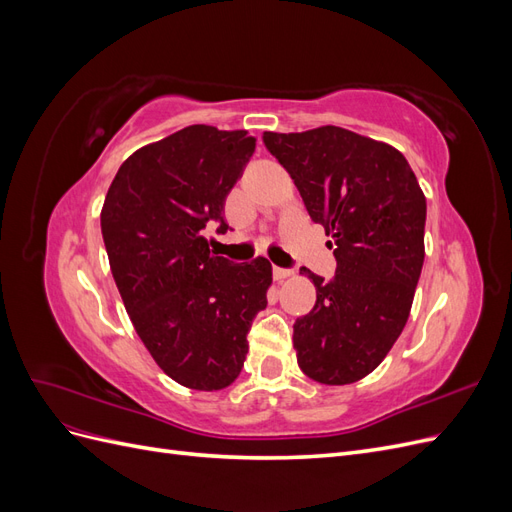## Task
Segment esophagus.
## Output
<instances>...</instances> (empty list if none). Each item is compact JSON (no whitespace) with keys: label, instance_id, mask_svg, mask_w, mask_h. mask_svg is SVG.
I'll return each mask as SVG.
<instances>
[{"label":"esophagus","instance_id":"esophagus-1","mask_svg":"<svg viewBox=\"0 0 512 512\" xmlns=\"http://www.w3.org/2000/svg\"><path fill=\"white\" fill-rule=\"evenodd\" d=\"M273 277L277 282L286 280V277H290V269H282V267H273Z\"/></svg>","mask_w":512,"mask_h":512}]
</instances>
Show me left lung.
Masks as SVG:
<instances>
[{
  "mask_svg": "<svg viewBox=\"0 0 512 512\" xmlns=\"http://www.w3.org/2000/svg\"><path fill=\"white\" fill-rule=\"evenodd\" d=\"M262 141L333 237L337 260L329 282L305 269L316 305L292 327L299 367L320 384L361 380L408 322L425 260V194L395 147L344 128L265 132Z\"/></svg>",
  "mask_w": 512,
  "mask_h": 512,
  "instance_id": "obj_1",
  "label": "left lung"
}]
</instances>
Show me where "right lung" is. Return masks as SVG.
Listing matches in <instances>:
<instances>
[{
    "label": "right lung",
    "instance_id": "1",
    "mask_svg": "<svg viewBox=\"0 0 512 512\" xmlns=\"http://www.w3.org/2000/svg\"><path fill=\"white\" fill-rule=\"evenodd\" d=\"M254 149L245 130L188 126L134 151L104 198L102 239L126 312L164 374L188 389L235 382L267 307L271 262L237 265L205 237L230 228L226 196Z\"/></svg>",
    "mask_w": 512,
    "mask_h": 512
}]
</instances>
